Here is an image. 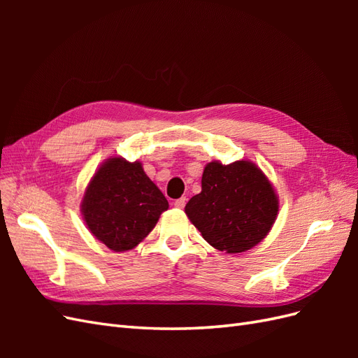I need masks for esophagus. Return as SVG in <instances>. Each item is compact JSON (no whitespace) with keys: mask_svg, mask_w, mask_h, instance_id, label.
Returning <instances> with one entry per match:
<instances>
[{"mask_svg":"<svg viewBox=\"0 0 358 358\" xmlns=\"http://www.w3.org/2000/svg\"><path fill=\"white\" fill-rule=\"evenodd\" d=\"M185 203H187V199H185V197H180V199H178V200L175 201V208L183 209V208H185Z\"/></svg>","mask_w":358,"mask_h":358,"instance_id":"esophagus-1","label":"esophagus"}]
</instances>
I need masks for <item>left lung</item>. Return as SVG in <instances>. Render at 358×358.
I'll use <instances>...</instances> for the list:
<instances>
[{
    "instance_id": "8db88e82",
    "label": "left lung",
    "mask_w": 358,
    "mask_h": 358,
    "mask_svg": "<svg viewBox=\"0 0 358 358\" xmlns=\"http://www.w3.org/2000/svg\"><path fill=\"white\" fill-rule=\"evenodd\" d=\"M279 210L275 188L251 161L204 167L201 192L185 206V213L203 239L227 254L245 252L272 230Z\"/></svg>"
}]
</instances>
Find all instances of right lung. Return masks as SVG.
<instances>
[{
  "label": "right lung",
  "mask_w": 358,
  "mask_h": 358,
  "mask_svg": "<svg viewBox=\"0 0 358 358\" xmlns=\"http://www.w3.org/2000/svg\"><path fill=\"white\" fill-rule=\"evenodd\" d=\"M80 208L95 239L115 252H124L154 230L169 201L146 176L142 162L112 157L95 171Z\"/></svg>",
  "instance_id": "right-lung-1"
}]
</instances>
